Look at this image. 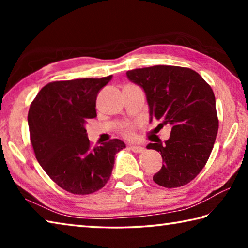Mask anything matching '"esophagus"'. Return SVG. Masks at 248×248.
<instances>
[{
    "mask_svg": "<svg viewBox=\"0 0 248 248\" xmlns=\"http://www.w3.org/2000/svg\"><path fill=\"white\" fill-rule=\"evenodd\" d=\"M129 149L134 153H142L144 151V148H142V146H139V145H130Z\"/></svg>",
    "mask_w": 248,
    "mask_h": 248,
    "instance_id": "esophagus-1",
    "label": "esophagus"
}]
</instances>
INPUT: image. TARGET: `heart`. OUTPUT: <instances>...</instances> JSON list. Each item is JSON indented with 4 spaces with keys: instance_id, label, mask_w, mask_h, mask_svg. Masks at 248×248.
<instances>
[{
    "instance_id": "heart-1",
    "label": "heart",
    "mask_w": 248,
    "mask_h": 248,
    "mask_svg": "<svg viewBox=\"0 0 248 248\" xmlns=\"http://www.w3.org/2000/svg\"><path fill=\"white\" fill-rule=\"evenodd\" d=\"M124 133L127 134L128 137H131L132 136V129L130 128V127H125L124 128Z\"/></svg>"
}]
</instances>
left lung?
I'll list each match as a JSON object with an SVG mask.
<instances>
[{"label": "left lung", "mask_w": 248, "mask_h": 248, "mask_svg": "<svg viewBox=\"0 0 248 248\" xmlns=\"http://www.w3.org/2000/svg\"><path fill=\"white\" fill-rule=\"evenodd\" d=\"M127 78L144 91L150 121H161L159 128L171 125L165 143L146 146L161 153L164 162L153 180L166 188L190 183L208 162L219 129L212 89L196 71L182 66L136 69Z\"/></svg>", "instance_id": "8db88e82"}]
</instances>
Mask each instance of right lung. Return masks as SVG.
<instances>
[{"label":"right lung","mask_w":248,"mask_h":248,"mask_svg":"<svg viewBox=\"0 0 248 248\" xmlns=\"http://www.w3.org/2000/svg\"><path fill=\"white\" fill-rule=\"evenodd\" d=\"M112 78L51 82L40 90L28 111L31 141L37 161L58 186L90 195L107 184L115 155L125 148L112 139L92 148L85 124L96 116L99 91Z\"/></svg>","instance_id":"right-lung-1"}]
</instances>
